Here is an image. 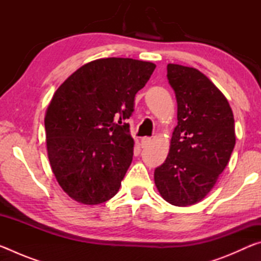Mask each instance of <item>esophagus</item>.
<instances>
[{
    "mask_svg": "<svg viewBox=\"0 0 261 261\" xmlns=\"http://www.w3.org/2000/svg\"><path fill=\"white\" fill-rule=\"evenodd\" d=\"M151 141H152V139L149 138V137H144V138H141V140H140V146L141 147H147L149 144H151Z\"/></svg>",
    "mask_w": 261,
    "mask_h": 261,
    "instance_id": "34e87169",
    "label": "esophagus"
}]
</instances>
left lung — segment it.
<instances>
[{
	"instance_id": "1",
	"label": "left lung",
	"mask_w": 261,
	"mask_h": 261,
	"mask_svg": "<svg viewBox=\"0 0 261 261\" xmlns=\"http://www.w3.org/2000/svg\"><path fill=\"white\" fill-rule=\"evenodd\" d=\"M167 78L178 122L154 182L163 199L185 207L204 199L227 167L236 143L235 121L226 96L199 70L169 63Z\"/></svg>"
}]
</instances>
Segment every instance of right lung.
I'll use <instances>...</instances> for the list:
<instances>
[{"mask_svg":"<svg viewBox=\"0 0 261 261\" xmlns=\"http://www.w3.org/2000/svg\"><path fill=\"white\" fill-rule=\"evenodd\" d=\"M155 69L121 57L84 64L61 84L45 115L47 154L70 198L99 205L118 192L134 156L129 124L137 92Z\"/></svg>","mask_w":261,"mask_h":261,"instance_id":"right-lung-1","label":"right lung"}]
</instances>
